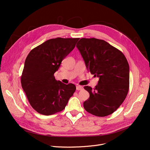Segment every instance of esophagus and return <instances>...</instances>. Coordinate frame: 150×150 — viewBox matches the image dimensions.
<instances>
[{"label":"esophagus","mask_w":150,"mask_h":150,"mask_svg":"<svg viewBox=\"0 0 150 150\" xmlns=\"http://www.w3.org/2000/svg\"><path fill=\"white\" fill-rule=\"evenodd\" d=\"M83 89V86H79V85H77V86H76V89L78 90V91L82 90Z\"/></svg>","instance_id":"obj_1"}]
</instances>
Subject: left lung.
<instances>
[{
  "instance_id": "left-lung-1",
  "label": "left lung",
  "mask_w": 150,
  "mask_h": 150,
  "mask_svg": "<svg viewBox=\"0 0 150 150\" xmlns=\"http://www.w3.org/2000/svg\"><path fill=\"white\" fill-rule=\"evenodd\" d=\"M86 68L99 78L93 89L84 88L89 98L84 108L96 116H106L114 112L125 99L128 93L129 67L125 55L105 40L96 38L81 39L76 45Z\"/></svg>"
}]
</instances>
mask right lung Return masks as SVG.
Returning a JSON list of instances; mask_svg holds the SVG:
<instances>
[{"label":"right lung","mask_w":150,"mask_h":150,"mask_svg":"<svg viewBox=\"0 0 150 150\" xmlns=\"http://www.w3.org/2000/svg\"><path fill=\"white\" fill-rule=\"evenodd\" d=\"M79 38L49 39L27 56L21 84L31 106L43 115L62 111L76 91L74 84L57 81L54 74L75 47Z\"/></svg>","instance_id":"add662e5"}]
</instances>
